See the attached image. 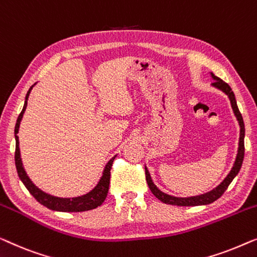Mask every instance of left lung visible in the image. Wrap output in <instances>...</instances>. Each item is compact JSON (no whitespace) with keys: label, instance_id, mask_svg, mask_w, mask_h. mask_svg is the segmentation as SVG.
Listing matches in <instances>:
<instances>
[{"label":"left lung","instance_id":"1","mask_svg":"<svg viewBox=\"0 0 257 257\" xmlns=\"http://www.w3.org/2000/svg\"><path fill=\"white\" fill-rule=\"evenodd\" d=\"M213 80L212 86H214L215 88L220 89L223 93L226 94L227 96L229 97L230 104H232L234 115H235L236 120L238 122V125H240V139H238V148H237V155L235 158V162H234V165L232 170H230L228 175L225 179L222 180L221 183L219 184L215 189H213L212 191H209L207 193L204 194H199V196H194V197H187V198H179V197H173L170 196V194H166L164 192L158 189V187L155 185L153 179H151V176L149 173V170L147 169L146 166V179L148 183V186L151 190V192L157 199H160L162 202L164 204H169V205H177V206H199V205H208L211 202L215 201L216 199H219L220 197L222 196L223 192L227 190V187L229 186V184L233 182V179L235 178L236 175L240 171L241 166H242V162H243V157H244V123H243V118H242V115L238 110L237 104H236V100H235V95L232 91V88L229 87L228 84H226L225 81L221 80V79L215 77L214 74L211 73Z\"/></svg>","mask_w":257,"mask_h":257}]
</instances>
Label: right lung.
<instances>
[{
  "instance_id": "obj_1",
  "label": "right lung",
  "mask_w": 257,
  "mask_h": 257,
  "mask_svg": "<svg viewBox=\"0 0 257 257\" xmlns=\"http://www.w3.org/2000/svg\"><path fill=\"white\" fill-rule=\"evenodd\" d=\"M35 85H32L31 87L29 88L27 96H25L23 109H22L20 116H19V118H17L16 125H15V140H16L15 164H16L17 173H19L20 179L22 180V183L24 184V186L27 187L29 192L31 193V196H34L35 199L37 200L39 204L44 205L45 207L53 209V211L84 212V211H89V209H94V208L99 207V206L104 201V199H106L108 190H109L110 169H111V165H113L115 157L116 156H114L113 158H110V160L108 161V163L106 164V166H104V169H103L102 176H101V178L99 180V183L96 184V186L94 187L92 191H89L88 193L84 194V196L75 197V198H59V197L51 196V194H49V193H45L44 191L38 189V187L31 182V179L29 178L27 172H25L23 163H22L21 151H20V141H19V136H17V134H19L22 117H23L24 111H25V109H27L29 95H30L31 89Z\"/></svg>"
}]
</instances>
